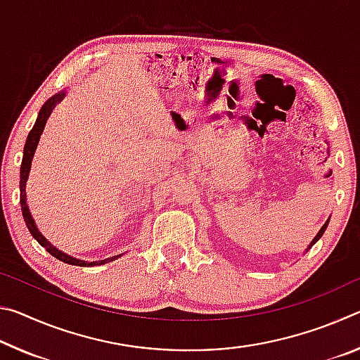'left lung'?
<instances>
[{"instance_id": "obj_1", "label": "left lung", "mask_w": 360, "mask_h": 360, "mask_svg": "<svg viewBox=\"0 0 360 360\" xmlns=\"http://www.w3.org/2000/svg\"><path fill=\"white\" fill-rule=\"evenodd\" d=\"M327 225H328V219H327V221H326V224H324V225H322V227H321V230L318 231V235H316V236H314V240H313L311 243H309V246H308V249H309V248H311V246L314 245V243H316V241H318V240L321 238V236H322V235H324V231H326V229H327ZM308 249H307V251H308Z\"/></svg>"}]
</instances>
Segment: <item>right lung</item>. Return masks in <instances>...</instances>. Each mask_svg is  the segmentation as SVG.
<instances>
[{"instance_id":"add662e5","label":"right lung","mask_w":360,"mask_h":360,"mask_svg":"<svg viewBox=\"0 0 360 360\" xmlns=\"http://www.w3.org/2000/svg\"><path fill=\"white\" fill-rule=\"evenodd\" d=\"M66 92H60L57 95H53L52 98H49L44 105H42L41 111L38 114V119H36L32 131L28 133V138H27V143H25V148H23V158H22V165H20V205H22V214L23 219H25V224L30 230V233L33 235V238L39 243L42 248H46V251L53 255V257L65 262V264H70V265H77V266H95V265H103V264H108V262H112L119 257V255H114V257H109L105 260H100V262H85V260H79L71 257V255L65 254L62 251H58L56 246H52L51 243H49L44 236H42L41 231L38 230L34 224V219L32 217V212L28 210V205H27V193H25V187H27V179H28V174H30V168H32V160H33V155H34V150L38 148V143H39V138H41V133L44 130V125L49 119V115H51L52 109L56 108L57 103L62 101L65 98Z\"/></svg>"}]
</instances>
